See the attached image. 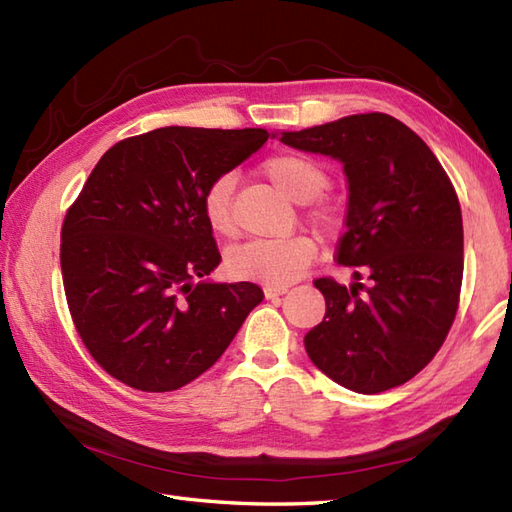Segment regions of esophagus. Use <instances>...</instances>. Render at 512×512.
I'll return each mask as SVG.
<instances>
[{
  "mask_svg": "<svg viewBox=\"0 0 512 512\" xmlns=\"http://www.w3.org/2000/svg\"><path fill=\"white\" fill-rule=\"evenodd\" d=\"M286 292H288V286H264V295H266V299L281 297V295H286Z\"/></svg>",
  "mask_w": 512,
  "mask_h": 512,
  "instance_id": "esophagus-1",
  "label": "esophagus"
}]
</instances>
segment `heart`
Here are the masks:
<instances>
[{
  "mask_svg": "<svg viewBox=\"0 0 512 512\" xmlns=\"http://www.w3.org/2000/svg\"><path fill=\"white\" fill-rule=\"evenodd\" d=\"M264 176L273 187L292 202H310L319 198L328 187L330 176L323 165L295 151H281L270 156L262 165ZM237 178L235 173L217 176L202 195V213L209 228L217 235H233V193ZM314 220L323 228H332L336 222L334 209L321 206L314 211ZM317 255V244L308 235H295L286 239H250L233 246L226 253V270L235 279L262 281L270 286H286L306 273Z\"/></svg>",
  "mask_w": 512,
  "mask_h": 512,
  "instance_id": "b5f03b06",
  "label": "heart"
}]
</instances>
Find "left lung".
Returning <instances> with one entry per match:
<instances>
[{
	"instance_id": "obj_1",
	"label": "left lung",
	"mask_w": 512,
	"mask_h": 512,
	"mask_svg": "<svg viewBox=\"0 0 512 512\" xmlns=\"http://www.w3.org/2000/svg\"><path fill=\"white\" fill-rule=\"evenodd\" d=\"M279 140L339 160L347 178L336 262L354 268V281H314L325 317L303 339L310 361L356 394L407 383L436 356L458 312L464 233L449 176L416 132L380 112Z\"/></svg>"
}]
</instances>
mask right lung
<instances>
[{"label":"right lung","mask_w":512,"mask_h":512,"mask_svg":"<svg viewBox=\"0 0 512 512\" xmlns=\"http://www.w3.org/2000/svg\"><path fill=\"white\" fill-rule=\"evenodd\" d=\"M266 129L160 127L107 149L65 213L63 288L76 332L107 374L173 391L204 374L264 292L206 279L220 250L202 195L253 156Z\"/></svg>","instance_id":"right-lung-1"}]
</instances>
